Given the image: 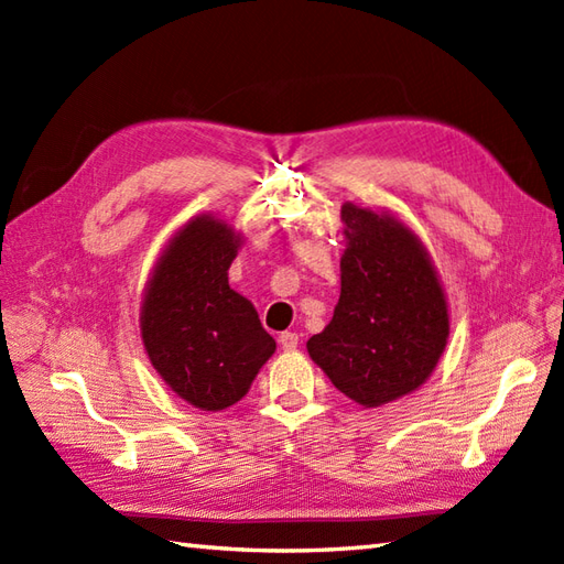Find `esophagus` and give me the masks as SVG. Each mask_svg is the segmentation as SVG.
<instances>
[{"label": "esophagus", "mask_w": 564, "mask_h": 564, "mask_svg": "<svg viewBox=\"0 0 564 564\" xmlns=\"http://www.w3.org/2000/svg\"><path fill=\"white\" fill-rule=\"evenodd\" d=\"M297 334H291V330H285V334L279 336V345L288 352V350H295L297 348Z\"/></svg>", "instance_id": "1"}]
</instances>
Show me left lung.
Returning <instances> with one entry per match:
<instances>
[{
	"instance_id": "1",
	"label": "left lung",
	"mask_w": 564,
	"mask_h": 564,
	"mask_svg": "<svg viewBox=\"0 0 564 564\" xmlns=\"http://www.w3.org/2000/svg\"><path fill=\"white\" fill-rule=\"evenodd\" d=\"M340 297L307 352L343 395L381 408L416 391L451 336L445 291L424 242L391 212L345 202Z\"/></svg>"
}]
</instances>
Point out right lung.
I'll return each mask as SVG.
<instances>
[{"label":"right lung","instance_id":"right-lung-1","mask_svg":"<svg viewBox=\"0 0 564 564\" xmlns=\"http://www.w3.org/2000/svg\"><path fill=\"white\" fill-rule=\"evenodd\" d=\"M240 245L242 234L219 216H193L144 285V352L173 393L205 412L236 405L276 350L252 302L228 285Z\"/></svg>","mask_w":564,"mask_h":564}]
</instances>
